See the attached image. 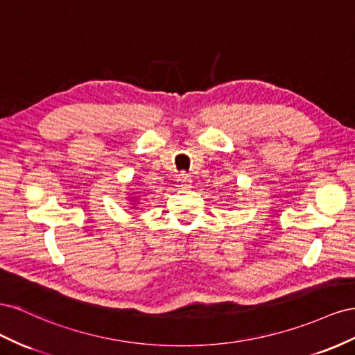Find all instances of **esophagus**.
<instances>
[{"instance_id": "esophagus-1", "label": "esophagus", "mask_w": 355, "mask_h": 355, "mask_svg": "<svg viewBox=\"0 0 355 355\" xmlns=\"http://www.w3.org/2000/svg\"><path fill=\"white\" fill-rule=\"evenodd\" d=\"M177 181H178V186L181 189H189L191 186V178L189 174H186V172H180L177 177Z\"/></svg>"}]
</instances>
